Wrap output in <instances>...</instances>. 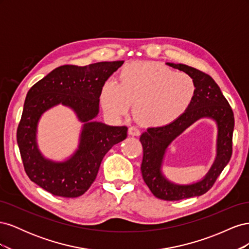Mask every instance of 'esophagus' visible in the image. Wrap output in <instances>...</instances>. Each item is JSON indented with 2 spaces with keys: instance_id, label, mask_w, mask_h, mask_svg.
Returning a JSON list of instances; mask_svg holds the SVG:
<instances>
[{
  "instance_id": "1",
  "label": "esophagus",
  "mask_w": 249,
  "mask_h": 249,
  "mask_svg": "<svg viewBox=\"0 0 249 249\" xmlns=\"http://www.w3.org/2000/svg\"><path fill=\"white\" fill-rule=\"evenodd\" d=\"M129 135H131V136H139L140 131L136 126H131L129 127Z\"/></svg>"
}]
</instances>
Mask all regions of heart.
<instances>
[{
  "label": "heart",
  "mask_w": 249,
  "mask_h": 249,
  "mask_svg": "<svg viewBox=\"0 0 249 249\" xmlns=\"http://www.w3.org/2000/svg\"><path fill=\"white\" fill-rule=\"evenodd\" d=\"M196 85L185 72L155 62H133L123 67L118 83L109 80L101 89L103 108L117 118L127 115L134 102L135 115L149 126L175 122L191 105Z\"/></svg>",
  "instance_id": "1"
}]
</instances>
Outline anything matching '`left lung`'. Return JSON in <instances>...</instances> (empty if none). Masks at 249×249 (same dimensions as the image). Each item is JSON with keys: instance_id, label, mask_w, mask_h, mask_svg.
Wrapping results in <instances>:
<instances>
[{"instance_id": "left-lung-1", "label": "left lung", "mask_w": 249, "mask_h": 249, "mask_svg": "<svg viewBox=\"0 0 249 249\" xmlns=\"http://www.w3.org/2000/svg\"><path fill=\"white\" fill-rule=\"evenodd\" d=\"M166 64L189 74L196 85V92L189 108L175 122L163 126L148 127L147 131L142 133L140 136L143 147L141 173L156 197L164 200H179L200 196L212 188L231 160L235 120L229 102L209 74L186 64L169 62ZM201 118L212 119L217 124L215 161L207 175L198 182L187 185L173 183L161 172L166 150L173 140Z\"/></svg>"}]
</instances>
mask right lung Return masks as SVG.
<instances>
[{"label": "right lung", "instance_id": "obj_1", "mask_svg": "<svg viewBox=\"0 0 249 249\" xmlns=\"http://www.w3.org/2000/svg\"><path fill=\"white\" fill-rule=\"evenodd\" d=\"M123 64L113 61L60 66L28 91L17 139L27 176L42 189L56 196H81L94 182L105 155L126 138V126L94 120L103 85ZM58 104L71 107L83 123L78 148L64 161L48 160L36 144L40 117Z\"/></svg>", "mask_w": 249, "mask_h": 249}]
</instances>
